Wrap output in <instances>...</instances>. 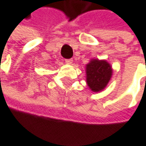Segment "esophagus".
<instances>
[{
    "mask_svg": "<svg viewBox=\"0 0 146 146\" xmlns=\"http://www.w3.org/2000/svg\"><path fill=\"white\" fill-rule=\"evenodd\" d=\"M65 62H66V64H68V65H71V64L72 63V59H66V60H65Z\"/></svg>",
    "mask_w": 146,
    "mask_h": 146,
    "instance_id": "obj_1",
    "label": "esophagus"
}]
</instances>
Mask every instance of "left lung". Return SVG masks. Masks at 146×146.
<instances>
[{"label":"left lung","mask_w":146,"mask_h":146,"mask_svg":"<svg viewBox=\"0 0 146 146\" xmlns=\"http://www.w3.org/2000/svg\"><path fill=\"white\" fill-rule=\"evenodd\" d=\"M86 83L94 92L103 91L112 76V67L105 60L92 59L86 67Z\"/></svg>","instance_id":"8db88e82"}]
</instances>
